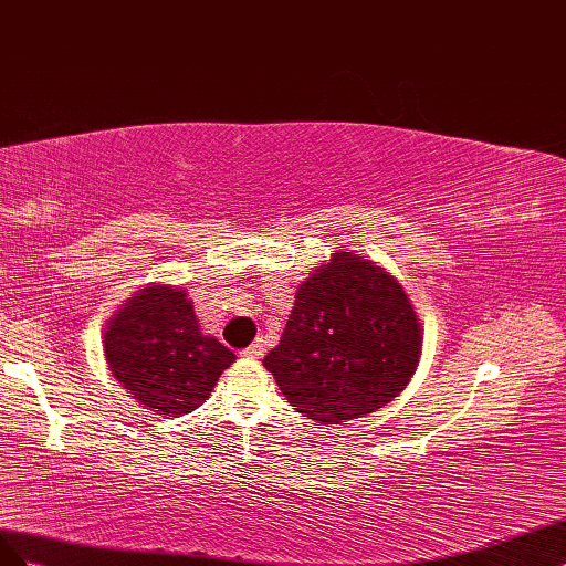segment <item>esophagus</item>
Instances as JSON below:
<instances>
[{
    "label": "esophagus",
    "mask_w": 566,
    "mask_h": 566,
    "mask_svg": "<svg viewBox=\"0 0 566 566\" xmlns=\"http://www.w3.org/2000/svg\"><path fill=\"white\" fill-rule=\"evenodd\" d=\"M263 353H265V348H263V342H253L249 348L241 350V355H244V358H261Z\"/></svg>",
    "instance_id": "esophagus-1"
}]
</instances>
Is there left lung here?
Instances as JSON below:
<instances>
[{
	"instance_id": "obj_1",
	"label": "left lung",
	"mask_w": 566,
	"mask_h": 566,
	"mask_svg": "<svg viewBox=\"0 0 566 566\" xmlns=\"http://www.w3.org/2000/svg\"><path fill=\"white\" fill-rule=\"evenodd\" d=\"M422 353L410 298L365 255L338 251L305 280L263 365L303 417L342 424L391 402Z\"/></svg>"
}]
</instances>
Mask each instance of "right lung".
Segmentation results:
<instances>
[{"mask_svg":"<svg viewBox=\"0 0 566 566\" xmlns=\"http://www.w3.org/2000/svg\"><path fill=\"white\" fill-rule=\"evenodd\" d=\"M104 353L123 389L156 415L180 417L211 396L234 353L199 329L185 289L149 284L108 319Z\"/></svg>","mask_w":566,"mask_h":566,"instance_id":"obj_1","label":"right lung"}]
</instances>
